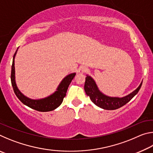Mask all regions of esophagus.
I'll return each instance as SVG.
<instances>
[{
	"label": "esophagus",
	"instance_id": "34e87169",
	"mask_svg": "<svg viewBox=\"0 0 153 153\" xmlns=\"http://www.w3.org/2000/svg\"><path fill=\"white\" fill-rule=\"evenodd\" d=\"M87 68L85 66H80L78 69V73L79 74H84L86 71Z\"/></svg>",
	"mask_w": 153,
	"mask_h": 153
}]
</instances>
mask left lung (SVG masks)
Returning <instances> with one entry per match:
<instances>
[{
    "label": "left lung",
    "instance_id": "8db88e82",
    "mask_svg": "<svg viewBox=\"0 0 153 153\" xmlns=\"http://www.w3.org/2000/svg\"><path fill=\"white\" fill-rule=\"evenodd\" d=\"M142 82L137 88L123 97H111L103 94L100 91L94 79L91 76L86 75L84 84L86 94L89 96L90 100L98 107L105 110H115L120 108L128 103L140 89Z\"/></svg>",
    "mask_w": 153,
    "mask_h": 153
}]
</instances>
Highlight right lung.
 Segmentation results:
<instances>
[{
    "instance_id": "1",
    "label": "right lung",
    "mask_w": 153,
    "mask_h": 153,
    "mask_svg": "<svg viewBox=\"0 0 153 153\" xmlns=\"http://www.w3.org/2000/svg\"><path fill=\"white\" fill-rule=\"evenodd\" d=\"M18 48L15 52L13 59V63L11 66V84L13 88V90L15 95L19 98V100L25 105L30 107L31 108L41 112H47L55 110V108L61 105L63 102L64 97L66 96L67 90L71 82L72 79L76 76V73H72L67 75L62 79L60 84L56 88V91L53 94H51L48 97L40 98V99H32L27 97L20 91L17 86L16 82H15V57L16 55Z\"/></svg>"
}]
</instances>
